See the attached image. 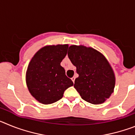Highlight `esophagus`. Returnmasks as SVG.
Wrapping results in <instances>:
<instances>
[{"mask_svg":"<svg viewBox=\"0 0 135 135\" xmlns=\"http://www.w3.org/2000/svg\"><path fill=\"white\" fill-rule=\"evenodd\" d=\"M75 79H76V78H75V77H72V78H71V80L73 81L74 83V82H75Z\"/></svg>","mask_w":135,"mask_h":135,"instance_id":"obj_1","label":"esophagus"}]
</instances>
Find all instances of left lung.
Here are the masks:
<instances>
[{
    "instance_id": "8db88e82",
    "label": "left lung",
    "mask_w": 135,
    "mask_h": 135,
    "mask_svg": "<svg viewBox=\"0 0 135 135\" xmlns=\"http://www.w3.org/2000/svg\"><path fill=\"white\" fill-rule=\"evenodd\" d=\"M69 59L79 76L74 88L82 99L101 104L109 97L115 86V76L105 57L93 48L72 45L69 47Z\"/></svg>"
}]
</instances>
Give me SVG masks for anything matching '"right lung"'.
<instances>
[{"label": "right lung", "mask_w": 135, "mask_h": 135, "mask_svg": "<svg viewBox=\"0 0 135 135\" xmlns=\"http://www.w3.org/2000/svg\"><path fill=\"white\" fill-rule=\"evenodd\" d=\"M68 45L46 46L39 50L30 62L26 82L30 93L40 103L51 104L63 97L74 83L60 64L66 56Z\"/></svg>", "instance_id": "right-lung-1"}]
</instances>
